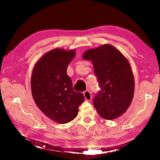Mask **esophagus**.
<instances>
[{
	"instance_id": "34e87169",
	"label": "esophagus",
	"mask_w": 160,
	"mask_h": 160,
	"mask_svg": "<svg viewBox=\"0 0 160 160\" xmlns=\"http://www.w3.org/2000/svg\"><path fill=\"white\" fill-rule=\"evenodd\" d=\"M84 98H85L86 100L89 101L91 100V94L90 91L88 89L84 91Z\"/></svg>"
}]
</instances>
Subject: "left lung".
I'll list each match as a JSON object with an SVG mask.
<instances>
[{
	"instance_id": "obj_1",
	"label": "left lung",
	"mask_w": 160,
	"mask_h": 160,
	"mask_svg": "<svg viewBox=\"0 0 160 160\" xmlns=\"http://www.w3.org/2000/svg\"><path fill=\"white\" fill-rule=\"evenodd\" d=\"M83 59L91 60L100 90L93 104L106 120L123 114L130 105L134 92V78L127 59L111 45L86 51Z\"/></svg>"
}]
</instances>
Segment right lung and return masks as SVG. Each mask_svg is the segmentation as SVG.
I'll use <instances>...</instances> for the list:
<instances>
[{"instance_id": "obj_1", "label": "right lung", "mask_w": 160, "mask_h": 160, "mask_svg": "<svg viewBox=\"0 0 160 160\" xmlns=\"http://www.w3.org/2000/svg\"><path fill=\"white\" fill-rule=\"evenodd\" d=\"M76 52L55 49L45 53L33 68L31 85L32 96L40 111L60 124L77 116L82 103V93L73 91L67 69Z\"/></svg>"}]
</instances>
